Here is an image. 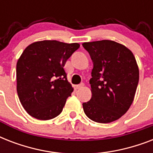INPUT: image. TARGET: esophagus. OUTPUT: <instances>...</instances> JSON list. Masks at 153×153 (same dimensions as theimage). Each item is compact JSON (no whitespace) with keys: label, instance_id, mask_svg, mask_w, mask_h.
I'll return each instance as SVG.
<instances>
[{"label":"esophagus","instance_id":"esophagus-1","mask_svg":"<svg viewBox=\"0 0 153 153\" xmlns=\"http://www.w3.org/2000/svg\"><path fill=\"white\" fill-rule=\"evenodd\" d=\"M83 86H84V83L79 84V85H75V86H74V89H75V90H79V89L82 88V87Z\"/></svg>","mask_w":153,"mask_h":153}]
</instances>
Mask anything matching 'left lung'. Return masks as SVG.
I'll use <instances>...</instances> for the list:
<instances>
[{
  "instance_id": "obj_1",
  "label": "left lung",
  "mask_w": 153,
  "mask_h": 153,
  "mask_svg": "<svg viewBox=\"0 0 153 153\" xmlns=\"http://www.w3.org/2000/svg\"><path fill=\"white\" fill-rule=\"evenodd\" d=\"M94 67L90 84L92 97L82 104L84 113L92 121L109 123L128 111L134 99L139 69L133 52L112 40L83 43Z\"/></svg>"
}]
</instances>
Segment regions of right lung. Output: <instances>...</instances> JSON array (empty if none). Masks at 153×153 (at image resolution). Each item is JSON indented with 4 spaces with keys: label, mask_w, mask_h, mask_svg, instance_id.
<instances>
[{
    "label": "right lung",
    "mask_w": 153,
    "mask_h": 153,
    "mask_svg": "<svg viewBox=\"0 0 153 153\" xmlns=\"http://www.w3.org/2000/svg\"><path fill=\"white\" fill-rule=\"evenodd\" d=\"M79 44L57 40L32 43L16 63V91L30 116L50 120L59 115L74 89L63 67Z\"/></svg>",
    "instance_id": "add662e5"
}]
</instances>
